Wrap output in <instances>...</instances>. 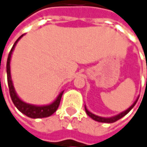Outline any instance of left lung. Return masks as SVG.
Masks as SVG:
<instances>
[{"label": "left lung", "mask_w": 147, "mask_h": 147, "mask_svg": "<svg viewBox=\"0 0 147 147\" xmlns=\"http://www.w3.org/2000/svg\"><path fill=\"white\" fill-rule=\"evenodd\" d=\"M139 99V97L136 98V100L133 102V104L128 108L126 109L125 111L117 114V115H114V116H111V117H100V116H98V115H95V114H93L92 112H90L87 108H86V105H84V109H85V111L87 113V115L89 117H90L93 120H95V121H98V122H101V123H113V122H116L117 120L122 119L124 116H125V115L134 107V105H136V103H137Z\"/></svg>", "instance_id": "1"}]
</instances>
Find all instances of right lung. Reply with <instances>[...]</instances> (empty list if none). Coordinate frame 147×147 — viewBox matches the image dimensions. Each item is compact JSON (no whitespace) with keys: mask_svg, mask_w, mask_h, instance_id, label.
Here are the masks:
<instances>
[{"mask_svg":"<svg viewBox=\"0 0 147 147\" xmlns=\"http://www.w3.org/2000/svg\"><path fill=\"white\" fill-rule=\"evenodd\" d=\"M24 35H22L15 42L13 45L11 50H10L8 57H7V84H8V89H9V93H10V97L15 105V106L24 115H26L27 117L31 118V119H42V118H47L51 116L57 110L60 101L63 96V93L64 90L61 91L57 98L52 102L51 104L49 105H32V104H28L23 101L22 99L20 98V97L17 95V93L15 90L13 81H12V77H11V69H10V62H11V57L13 51L19 42V40Z\"/></svg>","mask_w":147,"mask_h":147,"instance_id":"1","label":"right lung"}]
</instances>
